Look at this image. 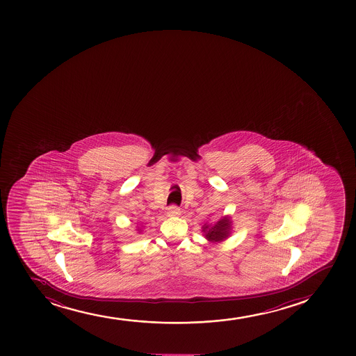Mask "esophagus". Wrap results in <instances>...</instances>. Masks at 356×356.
I'll use <instances>...</instances> for the list:
<instances>
[{
  "label": "esophagus",
  "instance_id": "obj_1",
  "mask_svg": "<svg viewBox=\"0 0 356 356\" xmlns=\"http://www.w3.org/2000/svg\"><path fill=\"white\" fill-rule=\"evenodd\" d=\"M167 214H168V216H181V209L179 207H176V206H170V207L168 208Z\"/></svg>",
  "mask_w": 356,
  "mask_h": 356
}]
</instances>
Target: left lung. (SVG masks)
<instances>
[{
  "mask_svg": "<svg viewBox=\"0 0 356 356\" xmlns=\"http://www.w3.org/2000/svg\"><path fill=\"white\" fill-rule=\"evenodd\" d=\"M232 224L231 216H221L218 221L213 224H204L201 228V232L209 243L218 244V243L227 239L228 236H231L233 231Z\"/></svg>",
  "mask_w": 356,
  "mask_h": 356,
  "instance_id": "obj_1",
  "label": "left lung"
}]
</instances>
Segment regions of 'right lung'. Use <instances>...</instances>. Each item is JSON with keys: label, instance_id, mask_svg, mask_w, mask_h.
Instances as JSON below:
<instances>
[{"label": "right lung", "instance_id": "right-lung-1", "mask_svg": "<svg viewBox=\"0 0 356 356\" xmlns=\"http://www.w3.org/2000/svg\"><path fill=\"white\" fill-rule=\"evenodd\" d=\"M137 231H138V233L142 232V229H140H140H137Z\"/></svg>", "mask_w": 356, "mask_h": 356}]
</instances>
